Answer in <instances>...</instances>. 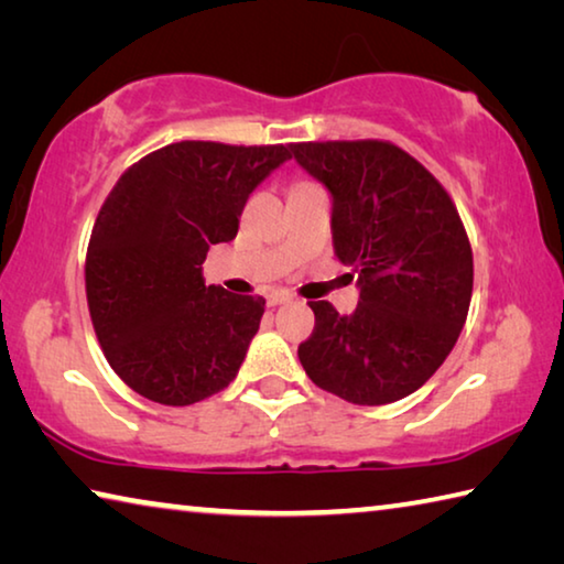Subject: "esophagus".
<instances>
[{
    "mask_svg": "<svg viewBox=\"0 0 564 564\" xmlns=\"http://www.w3.org/2000/svg\"><path fill=\"white\" fill-rule=\"evenodd\" d=\"M291 299H293V295L289 291H269V293H265V303H269L271 308H273V305L289 303Z\"/></svg>",
    "mask_w": 564,
    "mask_h": 564,
    "instance_id": "esophagus-1",
    "label": "esophagus"
}]
</instances>
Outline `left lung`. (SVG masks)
I'll use <instances>...</instances> for the list:
<instances>
[{"mask_svg":"<svg viewBox=\"0 0 564 564\" xmlns=\"http://www.w3.org/2000/svg\"><path fill=\"white\" fill-rule=\"evenodd\" d=\"M291 151L330 191L333 246L360 285L352 316L308 301L316 326L299 346L305 376L356 405L415 393L451 356L473 299V248L451 194L390 141H301Z\"/></svg>","mask_w":564,"mask_h":564,"instance_id":"obj_1","label":"left lung"}]
</instances>
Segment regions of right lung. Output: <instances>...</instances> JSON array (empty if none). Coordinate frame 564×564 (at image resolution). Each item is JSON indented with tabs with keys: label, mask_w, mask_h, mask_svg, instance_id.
<instances>
[{
	"label": "right lung",
	"mask_w": 564,
	"mask_h": 564,
	"mask_svg": "<svg viewBox=\"0 0 564 564\" xmlns=\"http://www.w3.org/2000/svg\"><path fill=\"white\" fill-rule=\"evenodd\" d=\"M291 144L178 141L123 171L94 221L84 281L94 333L123 383L161 405L228 388L265 301L206 285L208 248L234 241L251 191Z\"/></svg>",
	"instance_id": "1"
}]
</instances>
